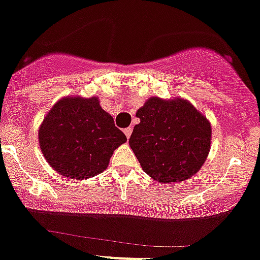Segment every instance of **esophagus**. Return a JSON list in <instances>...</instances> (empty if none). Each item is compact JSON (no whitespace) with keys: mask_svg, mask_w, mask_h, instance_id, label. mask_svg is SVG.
Here are the masks:
<instances>
[{"mask_svg":"<svg viewBox=\"0 0 260 260\" xmlns=\"http://www.w3.org/2000/svg\"><path fill=\"white\" fill-rule=\"evenodd\" d=\"M132 127H128V128H125L124 129V135L127 136V138H129L131 137V135H132Z\"/></svg>","mask_w":260,"mask_h":260,"instance_id":"esophagus-1","label":"esophagus"}]
</instances>
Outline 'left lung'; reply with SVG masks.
Here are the masks:
<instances>
[{
  "label": "left lung",
  "mask_w": 260,
  "mask_h": 260,
  "mask_svg": "<svg viewBox=\"0 0 260 260\" xmlns=\"http://www.w3.org/2000/svg\"><path fill=\"white\" fill-rule=\"evenodd\" d=\"M129 146L142 170L160 183H176L197 173L207 158L212 129L188 100L150 98L136 113Z\"/></svg>",
  "instance_id": "8db88e82"
}]
</instances>
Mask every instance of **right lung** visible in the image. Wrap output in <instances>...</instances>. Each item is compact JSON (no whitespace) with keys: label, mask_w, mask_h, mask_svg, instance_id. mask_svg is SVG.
<instances>
[{"label":"right lung","mask_w":260,"mask_h":260,"mask_svg":"<svg viewBox=\"0 0 260 260\" xmlns=\"http://www.w3.org/2000/svg\"><path fill=\"white\" fill-rule=\"evenodd\" d=\"M38 135L50 168L76 180L103 173L114 150L127 141L96 96L58 100L43 119Z\"/></svg>","instance_id":"add662e5"}]
</instances>
